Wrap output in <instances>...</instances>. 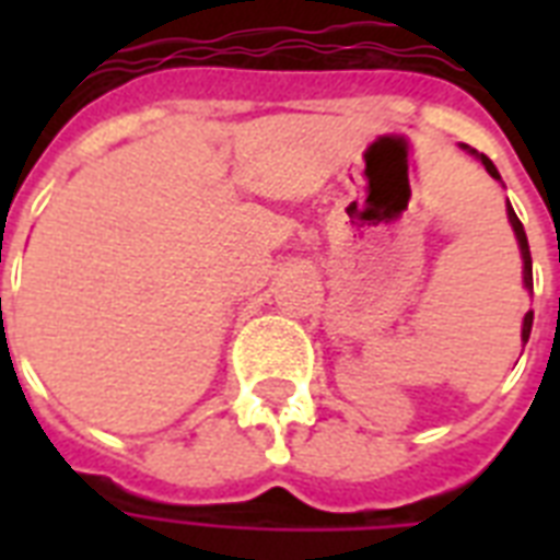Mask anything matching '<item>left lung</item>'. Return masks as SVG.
I'll use <instances>...</instances> for the list:
<instances>
[{"mask_svg": "<svg viewBox=\"0 0 560 560\" xmlns=\"http://www.w3.org/2000/svg\"><path fill=\"white\" fill-rule=\"evenodd\" d=\"M462 148H465V151L470 153V156H477L479 162H482V165H486V171L488 174H491V177L494 179H500V171H497V165L491 160H488L486 153H477L474 151V148H468V144H462ZM509 223H512V229H514V237H517V246H521V258H523V288L529 290L532 293V255H529V241H526V232H523V223L521 220H517V214H514V209H512V202H509ZM532 319H535V314H526L523 316V328H521V340L523 342H529V334H532Z\"/></svg>", "mask_w": 560, "mask_h": 560, "instance_id": "1", "label": "left lung"}]
</instances>
